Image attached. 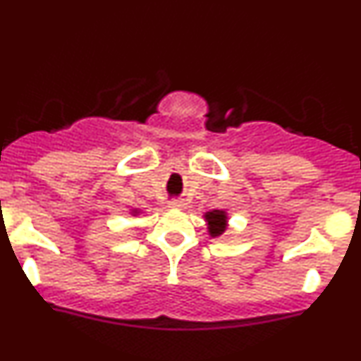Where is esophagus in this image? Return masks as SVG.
Segmentation results:
<instances>
[{
	"instance_id": "esophagus-1",
	"label": "esophagus",
	"mask_w": 361,
	"mask_h": 361,
	"mask_svg": "<svg viewBox=\"0 0 361 361\" xmlns=\"http://www.w3.org/2000/svg\"><path fill=\"white\" fill-rule=\"evenodd\" d=\"M169 207H173V209H187V202L183 199H174L171 200Z\"/></svg>"
}]
</instances>
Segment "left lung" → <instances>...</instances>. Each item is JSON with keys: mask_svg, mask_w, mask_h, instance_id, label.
I'll return each instance as SVG.
<instances>
[{"mask_svg": "<svg viewBox=\"0 0 361 361\" xmlns=\"http://www.w3.org/2000/svg\"><path fill=\"white\" fill-rule=\"evenodd\" d=\"M204 219L207 223V231L212 238L221 237L225 233L226 226H228V216H226V211L223 209H212L204 214Z\"/></svg>", "mask_w": 361, "mask_h": 361, "instance_id": "8db88e82", "label": "left lung"}]
</instances>
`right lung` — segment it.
<instances>
[{
	"mask_svg": "<svg viewBox=\"0 0 361 361\" xmlns=\"http://www.w3.org/2000/svg\"><path fill=\"white\" fill-rule=\"evenodd\" d=\"M131 214H133V216H136V214H140V211H138V209H133V211H131Z\"/></svg>",
	"mask_w": 361,
	"mask_h": 361,
	"instance_id": "right-lung-1",
	"label": "right lung"
}]
</instances>
